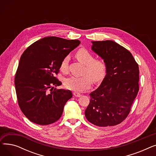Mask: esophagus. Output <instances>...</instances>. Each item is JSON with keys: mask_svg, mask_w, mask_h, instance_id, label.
Returning <instances> with one entry per match:
<instances>
[{"mask_svg": "<svg viewBox=\"0 0 156 156\" xmlns=\"http://www.w3.org/2000/svg\"><path fill=\"white\" fill-rule=\"evenodd\" d=\"M73 95H75V97H80L81 96V95L80 93L77 92H73Z\"/></svg>", "mask_w": 156, "mask_h": 156, "instance_id": "esophagus-1", "label": "esophagus"}]
</instances>
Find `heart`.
I'll use <instances>...</instances> for the list:
<instances>
[{
  "label": "heart",
  "instance_id": "1",
  "mask_svg": "<svg viewBox=\"0 0 156 156\" xmlns=\"http://www.w3.org/2000/svg\"><path fill=\"white\" fill-rule=\"evenodd\" d=\"M77 60L85 66V75L90 77L94 82L102 81L107 72V66L102 59H95L94 55L85 48H80L75 54ZM69 61V56L64 57L60 64V69L66 72ZM88 76H71L66 78L64 84L67 88L76 92H84L91 86L92 80Z\"/></svg>",
  "mask_w": 156,
  "mask_h": 156
}]
</instances>
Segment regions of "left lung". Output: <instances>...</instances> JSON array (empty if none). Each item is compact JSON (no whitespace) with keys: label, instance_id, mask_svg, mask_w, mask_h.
I'll use <instances>...</instances> for the list:
<instances>
[{"label":"left lung","instance_id":"left-lung-1","mask_svg":"<svg viewBox=\"0 0 156 156\" xmlns=\"http://www.w3.org/2000/svg\"><path fill=\"white\" fill-rule=\"evenodd\" d=\"M92 43V50L104 60L107 72L100 86L90 94L85 114L94 125L115 126L128 116L137 95L138 65L129 51L114 41Z\"/></svg>","mask_w":156,"mask_h":156}]
</instances>
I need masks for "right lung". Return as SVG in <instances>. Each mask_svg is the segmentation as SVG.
Masks as SVG:
<instances>
[{
  "mask_svg": "<svg viewBox=\"0 0 156 156\" xmlns=\"http://www.w3.org/2000/svg\"><path fill=\"white\" fill-rule=\"evenodd\" d=\"M80 44L78 40L47 37L32 44L21 55L14 84L20 108L30 121L47 125L62 116L73 95L69 90H53L62 84L55 76L64 57Z\"/></svg>",
  "mask_w": 156,
  "mask_h": 156,
  "instance_id": "1",
  "label": "right lung"
}]
</instances>
